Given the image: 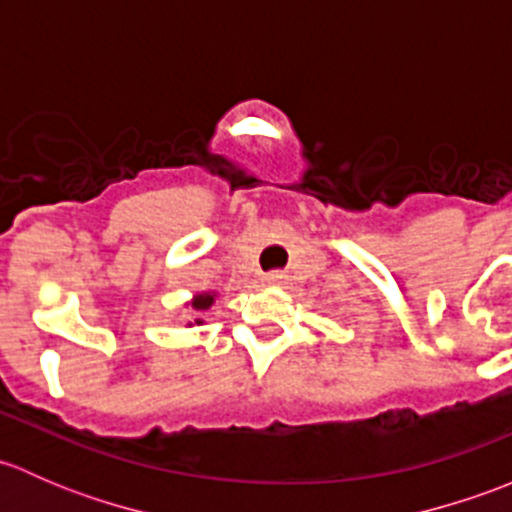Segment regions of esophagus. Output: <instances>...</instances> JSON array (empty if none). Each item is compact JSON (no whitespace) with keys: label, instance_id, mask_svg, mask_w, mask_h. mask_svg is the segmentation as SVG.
<instances>
[{"label":"esophagus","instance_id":"esophagus-1","mask_svg":"<svg viewBox=\"0 0 512 512\" xmlns=\"http://www.w3.org/2000/svg\"><path fill=\"white\" fill-rule=\"evenodd\" d=\"M265 282L267 285H282V282H285V275H282L280 270H272L265 275Z\"/></svg>","mask_w":512,"mask_h":512}]
</instances>
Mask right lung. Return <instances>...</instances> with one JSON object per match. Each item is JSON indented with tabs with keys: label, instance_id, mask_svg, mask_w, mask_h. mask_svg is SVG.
Masks as SVG:
<instances>
[{
	"label": "right lung",
	"instance_id": "1",
	"mask_svg": "<svg viewBox=\"0 0 512 512\" xmlns=\"http://www.w3.org/2000/svg\"><path fill=\"white\" fill-rule=\"evenodd\" d=\"M210 304H213V294H200V297H195L193 309H208Z\"/></svg>",
	"mask_w": 512,
	"mask_h": 512
}]
</instances>
